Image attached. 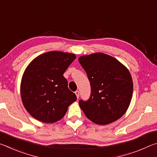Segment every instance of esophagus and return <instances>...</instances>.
Segmentation results:
<instances>
[{
  "label": "esophagus",
  "instance_id": "34e87169",
  "mask_svg": "<svg viewBox=\"0 0 157 157\" xmlns=\"http://www.w3.org/2000/svg\"><path fill=\"white\" fill-rule=\"evenodd\" d=\"M75 95H76L77 98H79V91H76L75 92Z\"/></svg>",
  "mask_w": 157,
  "mask_h": 157
}]
</instances>
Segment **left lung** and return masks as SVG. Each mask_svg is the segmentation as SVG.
<instances>
[{
    "instance_id": "8db88e82",
    "label": "left lung",
    "mask_w": 157,
    "mask_h": 157,
    "mask_svg": "<svg viewBox=\"0 0 157 157\" xmlns=\"http://www.w3.org/2000/svg\"><path fill=\"white\" fill-rule=\"evenodd\" d=\"M91 84V96L79 101L87 118L98 124H107L123 116L131 102L132 78L125 66L102 52L79 57Z\"/></svg>"
}]
</instances>
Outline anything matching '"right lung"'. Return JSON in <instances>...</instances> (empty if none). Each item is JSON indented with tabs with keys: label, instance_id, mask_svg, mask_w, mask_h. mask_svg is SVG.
Instances as JSON below:
<instances>
[{
	"label": "right lung",
	"instance_id": "1",
	"mask_svg": "<svg viewBox=\"0 0 157 157\" xmlns=\"http://www.w3.org/2000/svg\"><path fill=\"white\" fill-rule=\"evenodd\" d=\"M75 54L50 51L39 55L25 68L21 79L23 106L37 121L53 123L62 119L77 100L63 76Z\"/></svg>",
	"mask_w": 157,
	"mask_h": 157
}]
</instances>
